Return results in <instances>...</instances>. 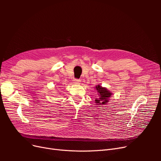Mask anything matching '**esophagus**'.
<instances>
[{
  "label": "esophagus",
  "mask_w": 161,
  "mask_h": 161,
  "mask_svg": "<svg viewBox=\"0 0 161 161\" xmlns=\"http://www.w3.org/2000/svg\"><path fill=\"white\" fill-rule=\"evenodd\" d=\"M74 82H75V84H80V79H75L74 80Z\"/></svg>",
  "instance_id": "34e87169"
}]
</instances>
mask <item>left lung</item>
<instances>
[{
    "mask_svg": "<svg viewBox=\"0 0 161 161\" xmlns=\"http://www.w3.org/2000/svg\"><path fill=\"white\" fill-rule=\"evenodd\" d=\"M96 89L97 90V92H99V98H96L95 103H98L97 105H105L106 103H108L109 99V97H111V92L106 89L104 87H102L101 86L97 85L96 86Z\"/></svg>",
    "mask_w": 161,
    "mask_h": 161,
    "instance_id": "left-lung-1",
    "label": "left lung"
}]
</instances>
